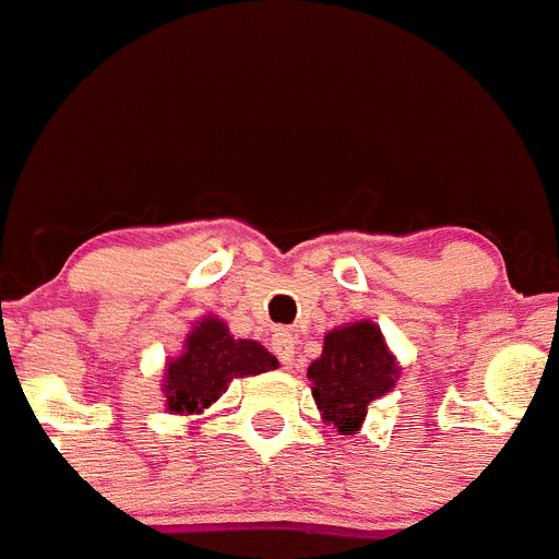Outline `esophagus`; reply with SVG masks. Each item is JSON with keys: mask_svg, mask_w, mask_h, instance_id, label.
Instances as JSON below:
<instances>
[{"mask_svg": "<svg viewBox=\"0 0 559 559\" xmlns=\"http://www.w3.org/2000/svg\"><path fill=\"white\" fill-rule=\"evenodd\" d=\"M272 352H275V355H278V360L281 364H293V358H295V337H293V332H287V330H275V335H272Z\"/></svg>", "mask_w": 559, "mask_h": 559, "instance_id": "obj_1", "label": "esophagus"}]
</instances>
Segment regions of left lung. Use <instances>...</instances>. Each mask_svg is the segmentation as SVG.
I'll use <instances>...</instances> for the list:
<instances>
[{"mask_svg":"<svg viewBox=\"0 0 559 559\" xmlns=\"http://www.w3.org/2000/svg\"><path fill=\"white\" fill-rule=\"evenodd\" d=\"M323 420L337 431H358L367 406L395 386L397 367L381 330L369 321L349 323L323 337V355L307 369Z\"/></svg>","mask_w":559,"mask_h":559,"instance_id":"obj_1","label":"left lung"}]
</instances>
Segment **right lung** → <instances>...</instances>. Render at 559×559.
Returning <instances> with one entry per match:
<instances>
[{
  "instance_id": "1",
  "label": "right lung",
  "mask_w": 559,
  "mask_h": 559,
  "mask_svg": "<svg viewBox=\"0 0 559 559\" xmlns=\"http://www.w3.org/2000/svg\"><path fill=\"white\" fill-rule=\"evenodd\" d=\"M275 367L278 360L264 346L255 341H236L218 318H204L187 337L185 355L167 364V409L181 415L207 409L222 392H227L229 381L270 372Z\"/></svg>"
}]
</instances>
